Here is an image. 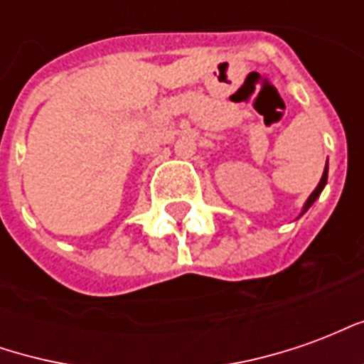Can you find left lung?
<instances>
[{
	"instance_id": "obj_1",
	"label": "left lung",
	"mask_w": 364,
	"mask_h": 364,
	"mask_svg": "<svg viewBox=\"0 0 364 364\" xmlns=\"http://www.w3.org/2000/svg\"><path fill=\"white\" fill-rule=\"evenodd\" d=\"M326 183H328V161H326V169H323V175H321L318 187L312 191V195H310V197L306 198V203H304V206H302V213H300V216H302V214H304L306 210H308V208L314 205V203H316V198L321 195V191H323V187H326Z\"/></svg>"
}]
</instances>
